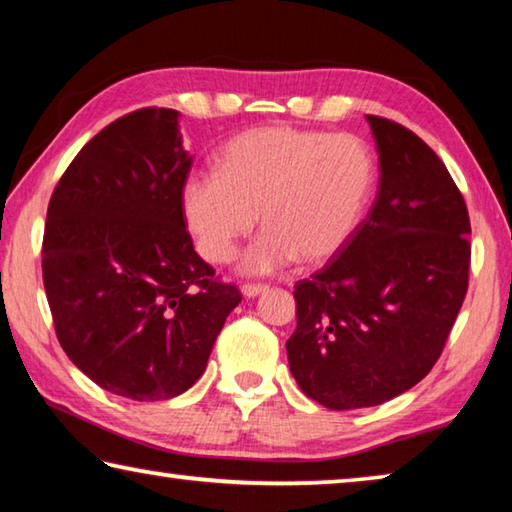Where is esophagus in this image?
I'll use <instances>...</instances> for the list:
<instances>
[{
    "instance_id": "1",
    "label": "esophagus",
    "mask_w": 512,
    "mask_h": 512,
    "mask_svg": "<svg viewBox=\"0 0 512 512\" xmlns=\"http://www.w3.org/2000/svg\"><path fill=\"white\" fill-rule=\"evenodd\" d=\"M268 287L266 284H244L241 287V293H244V298H257L259 293H264Z\"/></svg>"
}]
</instances>
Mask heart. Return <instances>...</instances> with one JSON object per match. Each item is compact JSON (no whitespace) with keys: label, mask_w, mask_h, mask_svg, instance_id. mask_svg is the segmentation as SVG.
I'll list each match as a JSON object with an SVG mask.
<instances>
[{"label":"heart","mask_w":512,"mask_h":512,"mask_svg":"<svg viewBox=\"0 0 512 512\" xmlns=\"http://www.w3.org/2000/svg\"><path fill=\"white\" fill-rule=\"evenodd\" d=\"M375 178V158L359 137L262 126L223 146L219 171L192 173L180 207L198 253L216 264L232 259L262 214L264 235L241 257V271L266 275L296 257L318 264L339 253Z\"/></svg>","instance_id":"obj_1"}]
</instances>
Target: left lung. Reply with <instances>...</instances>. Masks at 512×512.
<instances>
[{"instance_id":"obj_1","label":"left lung","mask_w":512,"mask_h":512,"mask_svg":"<svg viewBox=\"0 0 512 512\" xmlns=\"http://www.w3.org/2000/svg\"><path fill=\"white\" fill-rule=\"evenodd\" d=\"M366 119L377 198L339 255L296 284L287 341L300 391L334 411L384 404L429 375L470 273V216L445 164L409 128Z\"/></svg>"}]
</instances>
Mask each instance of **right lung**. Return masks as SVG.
<instances>
[{
  "mask_svg": "<svg viewBox=\"0 0 512 512\" xmlns=\"http://www.w3.org/2000/svg\"><path fill=\"white\" fill-rule=\"evenodd\" d=\"M180 112L144 108L83 146L49 201L42 280L69 361L135 402L185 393L241 302L194 250Z\"/></svg>",
  "mask_w": 512,
  "mask_h": 512,
  "instance_id": "1",
  "label": "right lung"
}]
</instances>
